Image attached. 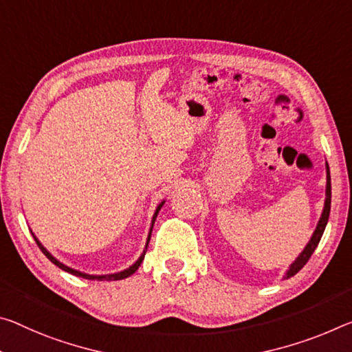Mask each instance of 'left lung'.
I'll return each mask as SVG.
<instances>
[{
  "instance_id": "obj_1",
  "label": "left lung",
  "mask_w": 352,
  "mask_h": 352,
  "mask_svg": "<svg viewBox=\"0 0 352 352\" xmlns=\"http://www.w3.org/2000/svg\"><path fill=\"white\" fill-rule=\"evenodd\" d=\"M326 174H327V177H326V180H327V183H326V200H324V208H322L320 221H318L316 228H315L314 235H311V238H310V241L307 243V246L304 248L302 252L298 255V258L288 266V270L285 272V276H283V278L293 277L294 274H296V272L302 270L304 265L307 263V261H309V258L311 256V254L315 252V249L318 246V243H320L322 233H324V228H326L327 221H329V213H331V172H329V164L327 163H326Z\"/></svg>"
}]
</instances>
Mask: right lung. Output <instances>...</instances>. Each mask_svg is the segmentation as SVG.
Masks as SVG:
<instances>
[{
  "mask_svg": "<svg viewBox=\"0 0 352 352\" xmlns=\"http://www.w3.org/2000/svg\"><path fill=\"white\" fill-rule=\"evenodd\" d=\"M164 202L166 200H163V202H161L158 206H156V210H155V213H153V217H152V224H150V230H148V236H147V243H146V249H144V252L141 254V256H139V258L135 261V263H133L130 267H126V270H124V271H120V272H114V274H103V276H94V274H86V272H81V271H78V270H74V267H70V266H67V265H64V263H60V261L58 260V258H54V256L48 252V250L43 248V244L38 241V239L36 238V235L34 233H32V236H34V239H36V243H37V246H38V249L42 250L43 254H45V256L47 258L52 261V263H54L56 266L58 267H60V270L63 271H65V272H70V274H74V276H76V277H82V278H89V280H122V278H125V277H128V276H131V274H135V272L138 271V267L141 266V263H142V260H144V255H146V250H147V246H148V241H150V236H152V228H153V224H155V219H156V216H158V213H160V210H161V206L164 205Z\"/></svg>",
  "mask_w": 352,
  "mask_h": 352,
  "instance_id": "obj_1",
  "label": "right lung"
}]
</instances>
